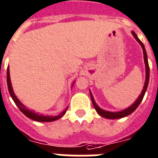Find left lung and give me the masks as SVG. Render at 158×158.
Instances as JSON below:
<instances>
[{
    "mask_svg": "<svg viewBox=\"0 0 158 158\" xmlns=\"http://www.w3.org/2000/svg\"><path fill=\"white\" fill-rule=\"evenodd\" d=\"M131 33L134 36V37L136 39V41H138L139 45H141V47L143 49V59H144V64H145V71H146V78H145V82L144 85H143V90L141 92V94H139V96L138 97V99H136L135 102H134V103L132 105H131L130 107H128L127 108L124 109V110L120 111V112H109V111L103 110L102 108H100L99 106L97 105V103H95V101L94 99V97L92 95L91 92L89 90V94H90V98H91L92 103L94 105L95 110L101 117H104V118H108V119H118V118H122V117H125L128 116V115L131 114L133 113L134 111L135 110L136 108H138V106L139 105V103H141V101L143 100V96H144L145 92H146V89L148 88V81H149V66H148V56H147V52L145 50L144 45L142 43V41L138 38V36L135 34V31H131Z\"/></svg>",
    "mask_w": 158,
    "mask_h": 158,
    "instance_id": "obj_1",
    "label": "left lung"
}]
</instances>
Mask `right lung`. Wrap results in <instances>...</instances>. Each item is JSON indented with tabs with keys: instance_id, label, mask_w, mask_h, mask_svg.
Masks as SVG:
<instances>
[{
	"instance_id": "1",
	"label": "right lung",
	"mask_w": 158,
	"mask_h": 158,
	"mask_svg": "<svg viewBox=\"0 0 158 158\" xmlns=\"http://www.w3.org/2000/svg\"><path fill=\"white\" fill-rule=\"evenodd\" d=\"M75 82H73L74 84ZM7 85H8V89L9 92H10V94L11 98L13 99L14 102L15 103V104L17 105V107L19 108V110L22 112L23 114L27 117L28 118L31 120H34V121H36V122H54V121H56V120L59 119L60 117H62L64 116L65 113H66V111L68 109V108H65V110L63 111L60 114H59L58 116H45V115H40L38 113H36L33 111H30L28 108H26V106L23 105L21 101L18 99L17 96L15 95V92L13 90V88H12V85H11V81H10V69H7Z\"/></svg>"
}]
</instances>
